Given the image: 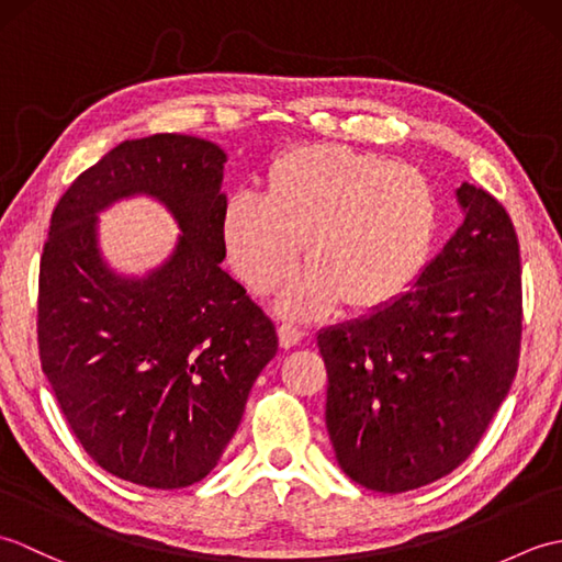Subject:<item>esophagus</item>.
Returning <instances> with one entry per match:
<instances>
[{
  "label": "esophagus",
  "mask_w": 562,
  "mask_h": 562,
  "mask_svg": "<svg viewBox=\"0 0 562 562\" xmlns=\"http://www.w3.org/2000/svg\"><path fill=\"white\" fill-rule=\"evenodd\" d=\"M278 336H280V345H282V348L290 350V348H294V345H300V342L304 340V330L294 328V326H288V324H282V326L278 328Z\"/></svg>",
  "instance_id": "obj_1"
}]
</instances>
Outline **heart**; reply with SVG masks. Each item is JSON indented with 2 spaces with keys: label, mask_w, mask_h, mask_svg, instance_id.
I'll return each mask as SVG.
<instances>
[{
  "label": "heart",
  "mask_w": 562,
  "mask_h": 562,
  "mask_svg": "<svg viewBox=\"0 0 562 562\" xmlns=\"http://www.w3.org/2000/svg\"><path fill=\"white\" fill-rule=\"evenodd\" d=\"M437 234V198L408 164L340 145H302L274 159L262 200L236 193L222 210L226 260L250 292L284 284L278 312L316 318L340 304L372 314L396 302L427 266Z\"/></svg>",
  "instance_id": "1"
}]
</instances>
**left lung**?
Here are the masks:
<instances>
[{
	"label": "left lung",
	"mask_w": 562,
	"mask_h": 562,
	"mask_svg": "<svg viewBox=\"0 0 562 562\" xmlns=\"http://www.w3.org/2000/svg\"><path fill=\"white\" fill-rule=\"evenodd\" d=\"M463 222L396 302L316 336L326 427L345 475L405 493L471 457L517 374L519 244L509 214L461 183Z\"/></svg>",
	"instance_id": "obj_1"
}]
</instances>
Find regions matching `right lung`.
<instances>
[{"mask_svg":"<svg viewBox=\"0 0 562 562\" xmlns=\"http://www.w3.org/2000/svg\"><path fill=\"white\" fill-rule=\"evenodd\" d=\"M224 164L190 135L123 142L59 198L41 258V364L71 432L103 471L157 491L217 465L278 355L272 321L220 266ZM137 194L182 234L157 269L127 276L102 256L98 214Z\"/></svg>","mask_w":562,"mask_h":562,"instance_id":"right-lung-1","label":"right lung"}]
</instances>
